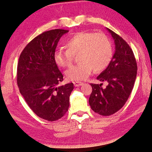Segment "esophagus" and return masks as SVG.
Here are the masks:
<instances>
[{"mask_svg":"<svg viewBox=\"0 0 152 152\" xmlns=\"http://www.w3.org/2000/svg\"><path fill=\"white\" fill-rule=\"evenodd\" d=\"M73 84H74V86H75V87H79V86H82L83 83V82H79V81H74Z\"/></svg>","mask_w":152,"mask_h":152,"instance_id":"esophagus-1","label":"esophagus"}]
</instances>
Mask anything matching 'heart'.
Wrapping results in <instances>:
<instances>
[{
  "instance_id": "b5f03b06",
  "label": "heart",
  "mask_w": 152,
  "mask_h": 152,
  "mask_svg": "<svg viewBox=\"0 0 152 152\" xmlns=\"http://www.w3.org/2000/svg\"><path fill=\"white\" fill-rule=\"evenodd\" d=\"M66 50H56L53 60L58 66L71 65L73 56L78 54L79 64L71 66L65 72L69 80L86 79L92 73L105 69L111 62L112 47L109 39L102 33L81 31L73 34L65 43Z\"/></svg>"
}]
</instances>
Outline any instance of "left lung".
<instances>
[{"mask_svg":"<svg viewBox=\"0 0 152 152\" xmlns=\"http://www.w3.org/2000/svg\"><path fill=\"white\" fill-rule=\"evenodd\" d=\"M113 37L115 52L107 68L97 79L106 81L107 86L102 88V83H91L89 104L95 113L101 115H111L124 105L130 96L137 73V64L134 53L128 44L111 30L107 28Z\"/></svg>","mask_w":152,"mask_h":152,"instance_id":"8db88e82","label":"left lung"}]
</instances>
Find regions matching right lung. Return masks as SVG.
Returning <instances> with one entry per match:
<instances>
[{"mask_svg": "<svg viewBox=\"0 0 152 152\" xmlns=\"http://www.w3.org/2000/svg\"><path fill=\"white\" fill-rule=\"evenodd\" d=\"M69 30L54 29L39 34L21 53L17 83L21 94L39 118L53 122L64 116L69 107L73 83L59 86L63 75L53 60L58 41Z\"/></svg>", "mask_w": 152, "mask_h": 152, "instance_id": "add662e5", "label": "right lung"}]
</instances>
